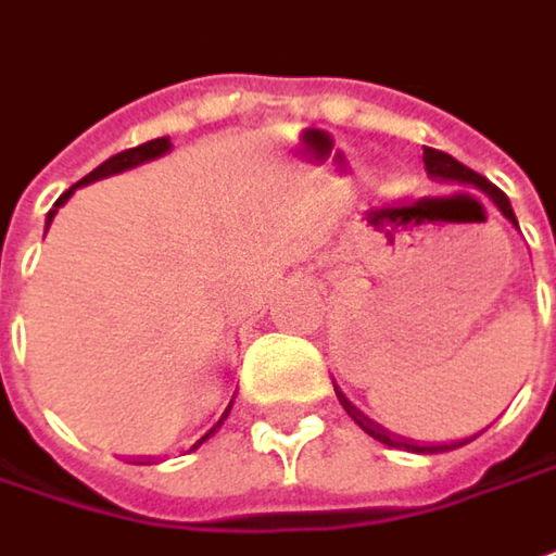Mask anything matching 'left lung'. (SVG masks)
<instances>
[{
	"instance_id": "obj_1",
	"label": "left lung",
	"mask_w": 556,
	"mask_h": 556,
	"mask_svg": "<svg viewBox=\"0 0 556 556\" xmlns=\"http://www.w3.org/2000/svg\"><path fill=\"white\" fill-rule=\"evenodd\" d=\"M425 168H428V175L431 178H440V181H455V184H473L477 190H483L489 200L498 205V212L505 215L510 224H517V218H514V208H510V202H507V197L495 187V184H489L483 175H477L473 168H468V165H462L455 156H450V153H443V150H433V147H425ZM338 400H341V406H344V412L354 418L356 425L363 428V431L369 433V437H375L378 443H384V446H393V450H406V452H425V455H431V452H450V450H458V446H465V443H470L473 437H480V433H473L470 440H458V443H437V446H425V443H412V440H403V437H393L391 431H384L381 425H375L372 418H366L363 412L356 409L354 403L344 396V393L338 391Z\"/></svg>"
}]
</instances>
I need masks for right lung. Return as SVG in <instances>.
I'll return each instance as SVG.
<instances>
[{
  "instance_id": "obj_1",
  "label": "right lung",
  "mask_w": 556,
  "mask_h": 556,
  "mask_svg": "<svg viewBox=\"0 0 556 556\" xmlns=\"http://www.w3.org/2000/svg\"><path fill=\"white\" fill-rule=\"evenodd\" d=\"M168 150H172V141H168V138H156V141H147V144H138V147H131V150H123V153H116V156H110V160L98 165L94 172H88L83 181L73 184L67 193H61V200L54 202V208H51V212H49V220H46V224H51V218H54V212H58V208H61V205H64V202H67L70 197H73V190H76V187H86V184H91V181H101V178H110V175H119V172H125V168H135V165L150 163V160L163 156V153H168ZM46 230H49V227H46ZM227 412H230V406H227ZM227 412L220 415V421L227 418ZM220 421H218V425H215V428H212V431L205 433V437H200V440L193 443V450H197V446H202V443H205V440H208L212 433L218 431Z\"/></svg>"
}]
</instances>
